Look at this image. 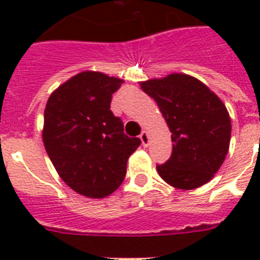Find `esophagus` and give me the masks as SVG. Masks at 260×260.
<instances>
[{"mask_svg": "<svg viewBox=\"0 0 260 260\" xmlns=\"http://www.w3.org/2000/svg\"><path fill=\"white\" fill-rule=\"evenodd\" d=\"M140 139H142L143 146H148V143H150V138H148V134H147L146 131H143L142 134H140Z\"/></svg>", "mask_w": 260, "mask_h": 260, "instance_id": "1", "label": "esophagus"}]
</instances>
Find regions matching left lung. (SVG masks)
Returning a JSON list of instances; mask_svg holds the SVG:
<instances>
[{
    "label": "left lung",
    "instance_id": "left-lung-1",
    "mask_svg": "<svg viewBox=\"0 0 260 260\" xmlns=\"http://www.w3.org/2000/svg\"><path fill=\"white\" fill-rule=\"evenodd\" d=\"M142 89L156 101L173 134V152L167 162L156 165L159 175L178 189L209 182L230 148L225 105L204 83L185 74L142 82Z\"/></svg>",
    "mask_w": 260,
    "mask_h": 260
}]
</instances>
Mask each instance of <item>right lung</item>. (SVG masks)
I'll use <instances>...</instances> for the list:
<instances>
[{
  "instance_id": "add662e5",
  "label": "right lung",
  "mask_w": 260,
  "mask_h": 260,
  "mask_svg": "<svg viewBox=\"0 0 260 260\" xmlns=\"http://www.w3.org/2000/svg\"><path fill=\"white\" fill-rule=\"evenodd\" d=\"M121 79L85 71L51 94L44 110L43 142L63 181L77 193L102 198L121 185L126 160L140 146L128 138L110 110Z\"/></svg>"
}]
</instances>
